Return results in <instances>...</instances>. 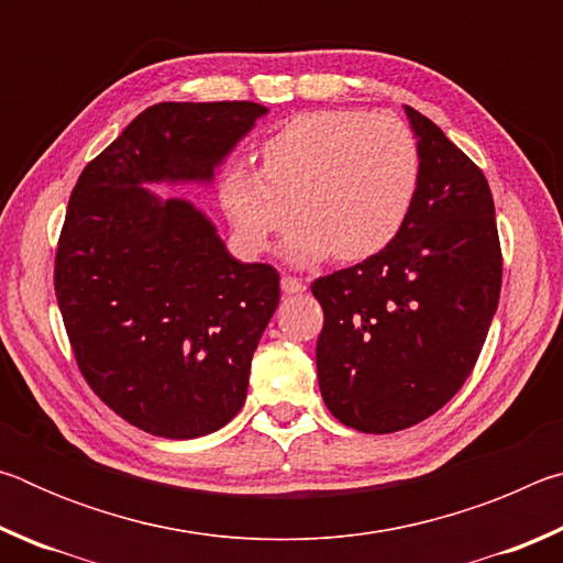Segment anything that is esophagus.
Masks as SVG:
<instances>
[{"label": "esophagus", "instance_id": "obj_1", "mask_svg": "<svg viewBox=\"0 0 563 563\" xmlns=\"http://www.w3.org/2000/svg\"><path fill=\"white\" fill-rule=\"evenodd\" d=\"M280 288H283V292L295 295V292H302L305 288H308V285H305L300 278H295V275H283Z\"/></svg>", "mask_w": 563, "mask_h": 563}]
</instances>
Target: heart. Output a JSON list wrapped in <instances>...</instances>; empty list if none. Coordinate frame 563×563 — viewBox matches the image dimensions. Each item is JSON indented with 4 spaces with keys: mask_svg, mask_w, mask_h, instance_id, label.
<instances>
[{
    "mask_svg": "<svg viewBox=\"0 0 563 563\" xmlns=\"http://www.w3.org/2000/svg\"><path fill=\"white\" fill-rule=\"evenodd\" d=\"M422 156L412 129L389 113L322 109L298 113L261 148V170L231 166L218 186L223 213L245 251L263 253L300 225L292 263L365 261L395 241L412 211Z\"/></svg>",
    "mask_w": 563,
    "mask_h": 563,
    "instance_id": "obj_1",
    "label": "heart"
}]
</instances>
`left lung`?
<instances>
[{"label":"left lung","mask_w":563,"mask_h":563,"mask_svg":"<svg viewBox=\"0 0 563 563\" xmlns=\"http://www.w3.org/2000/svg\"><path fill=\"white\" fill-rule=\"evenodd\" d=\"M422 176L385 251L310 285L322 305L316 360L342 424L389 434L422 422L472 375L499 305L501 247L482 168L405 107Z\"/></svg>","instance_id":"left-lung-1"}]
</instances>
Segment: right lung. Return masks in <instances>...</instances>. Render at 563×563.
I'll list each match as a JSON object with an SVG mask.
<instances>
[{
    "instance_id": "right-lung-1",
    "label": "right lung",
    "mask_w": 563,
    "mask_h": 563,
    "mask_svg": "<svg viewBox=\"0 0 563 563\" xmlns=\"http://www.w3.org/2000/svg\"><path fill=\"white\" fill-rule=\"evenodd\" d=\"M263 113L253 101L154 103L71 190L54 261L66 335L101 402L148 434L194 440L238 415L280 275L231 258L198 208L144 184H208Z\"/></svg>"
}]
</instances>
